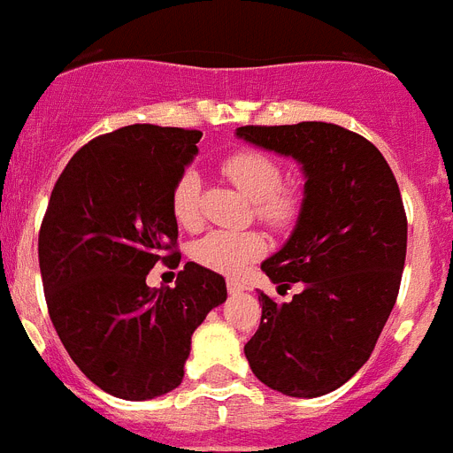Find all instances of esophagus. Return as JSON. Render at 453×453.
I'll return each instance as SVG.
<instances>
[{"instance_id":"obj_1","label":"esophagus","mask_w":453,"mask_h":453,"mask_svg":"<svg viewBox=\"0 0 453 453\" xmlns=\"http://www.w3.org/2000/svg\"><path fill=\"white\" fill-rule=\"evenodd\" d=\"M226 288H229V295H240V292L245 290V286H242V283H238V281H229V283H226Z\"/></svg>"}]
</instances>
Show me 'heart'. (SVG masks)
<instances>
[{
    "label": "heart",
    "mask_w": 453,
    "mask_h": 453,
    "mask_svg": "<svg viewBox=\"0 0 453 453\" xmlns=\"http://www.w3.org/2000/svg\"><path fill=\"white\" fill-rule=\"evenodd\" d=\"M229 179L250 202L256 215L272 229H290L302 213V195L295 188L281 186V167L272 156L256 150H240L222 163ZM199 174L186 170L172 190V213L186 229H195L199 213ZM263 238L254 231H211L192 245V258L224 274H238L247 263L263 254Z\"/></svg>",
    "instance_id": "obj_1"
}]
</instances>
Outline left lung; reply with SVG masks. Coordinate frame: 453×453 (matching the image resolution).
I'll use <instances>...</instances> for the list:
<instances>
[{
  "mask_svg": "<svg viewBox=\"0 0 453 453\" xmlns=\"http://www.w3.org/2000/svg\"><path fill=\"white\" fill-rule=\"evenodd\" d=\"M250 145L302 165L303 199L290 238L261 270L290 302L258 292L261 326L245 345L258 381L288 397H322L365 365L397 302L406 213L390 165L338 124L240 127Z\"/></svg>",
  "mask_w": 453,
  "mask_h": 453,
  "instance_id": "1",
  "label": "left lung"
}]
</instances>
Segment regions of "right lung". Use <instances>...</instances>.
Returning <instances> with one entry per match:
<instances>
[{"label":"right lung","instance_id":"1","mask_svg":"<svg viewBox=\"0 0 453 453\" xmlns=\"http://www.w3.org/2000/svg\"><path fill=\"white\" fill-rule=\"evenodd\" d=\"M199 138L131 124L90 140L56 181L40 226L56 334L95 386L127 402L181 386L192 334L226 302L224 276L197 263L183 265L174 288L147 286L156 261L177 256H165L179 235L172 190Z\"/></svg>","mask_w":453,"mask_h":453}]
</instances>
